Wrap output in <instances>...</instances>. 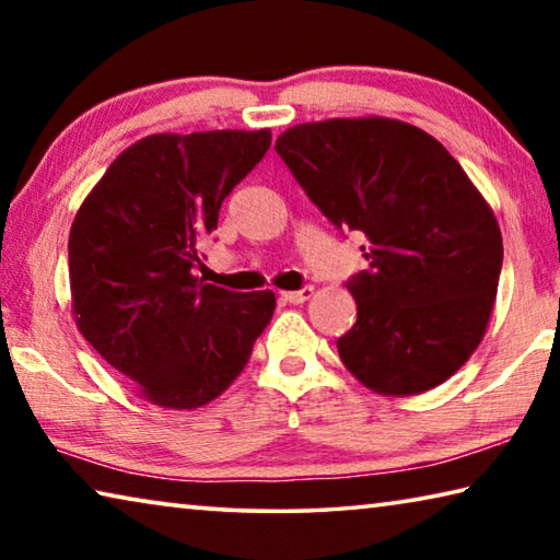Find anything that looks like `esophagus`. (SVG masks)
I'll list each match as a JSON object with an SVG mask.
<instances>
[{"instance_id":"esophagus-1","label":"esophagus","mask_w":560,"mask_h":560,"mask_svg":"<svg viewBox=\"0 0 560 560\" xmlns=\"http://www.w3.org/2000/svg\"><path fill=\"white\" fill-rule=\"evenodd\" d=\"M311 296H314V287H303V289H299V291H283V293H281V301H287V303H303V301H308Z\"/></svg>"}]
</instances>
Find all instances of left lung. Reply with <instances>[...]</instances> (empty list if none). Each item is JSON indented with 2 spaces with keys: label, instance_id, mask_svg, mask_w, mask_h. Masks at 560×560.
<instances>
[{
  "label": "left lung",
  "instance_id": "8db88e82",
  "mask_svg": "<svg viewBox=\"0 0 560 560\" xmlns=\"http://www.w3.org/2000/svg\"><path fill=\"white\" fill-rule=\"evenodd\" d=\"M308 200L360 232L348 279L358 320L338 355L381 395H417L467 363L494 308L504 244L491 207L447 148L390 118L301 122L277 140Z\"/></svg>",
  "mask_w": 560,
  "mask_h": 560
}]
</instances>
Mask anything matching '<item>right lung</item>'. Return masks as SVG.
Returning <instances> with one entry per match:
<instances>
[{
	"instance_id": "right-lung-1",
	"label": "right lung",
	"mask_w": 560,
	"mask_h": 560,
	"mask_svg": "<svg viewBox=\"0 0 560 560\" xmlns=\"http://www.w3.org/2000/svg\"><path fill=\"white\" fill-rule=\"evenodd\" d=\"M271 130L158 132L113 160L69 234L75 326L150 402L192 410L242 373L277 308L197 277L224 197Z\"/></svg>"
}]
</instances>
